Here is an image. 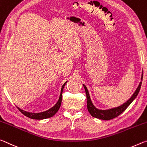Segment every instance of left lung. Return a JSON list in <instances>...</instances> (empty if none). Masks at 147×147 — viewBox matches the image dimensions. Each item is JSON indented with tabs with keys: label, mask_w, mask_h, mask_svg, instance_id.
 <instances>
[{
	"label": "left lung",
	"mask_w": 147,
	"mask_h": 147,
	"mask_svg": "<svg viewBox=\"0 0 147 147\" xmlns=\"http://www.w3.org/2000/svg\"><path fill=\"white\" fill-rule=\"evenodd\" d=\"M143 72H142L141 74V80L142 81L143 79ZM142 82L141 81L139 83L138 88H136V91H135L133 95L131 96V98H129L128 100H127L126 102L123 104L120 105V106H118L117 107L111 108V109H105V110H102V109H97L92 102V100L90 99L89 92H88V90L87 88L86 87V86L83 84V85L85 88V92H86V100H87V109L88 112L90 113V114L92 115L93 117L97 118V119H100L101 120H104V121H108V120H111L114 119V118L117 117L119 116V115H121L122 112H124L125 109L128 107L129 105L131 104V103L133 102L135 100V98L137 97V96L139 94V90H140Z\"/></svg>",
	"instance_id": "8db88e82"
}]
</instances>
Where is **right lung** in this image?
<instances>
[{"label": "right lung", "instance_id": "obj_1", "mask_svg": "<svg viewBox=\"0 0 147 147\" xmlns=\"http://www.w3.org/2000/svg\"><path fill=\"white\" fill-rule=\"evenodd\" d=\"M66 83H67V81H66V82H65L64 83V85H62V86L61 90V94H60L59 100L57 101L56 104H55L53 107L50 108L49 109H48L47 111H44V112L30 113V112L26 111H24V110L21 109L19 107H18V108L24 115H25L26 117H27L28 118H30V119H32L43 120V119H48V118L52 117L54 115H55V113H56L58 111H59L60 107H61V102H62V91H63L64 87V86H65V85H66Z\"/></svg>", "mask_w": 147, "mask_h": 147}]
</instances>
